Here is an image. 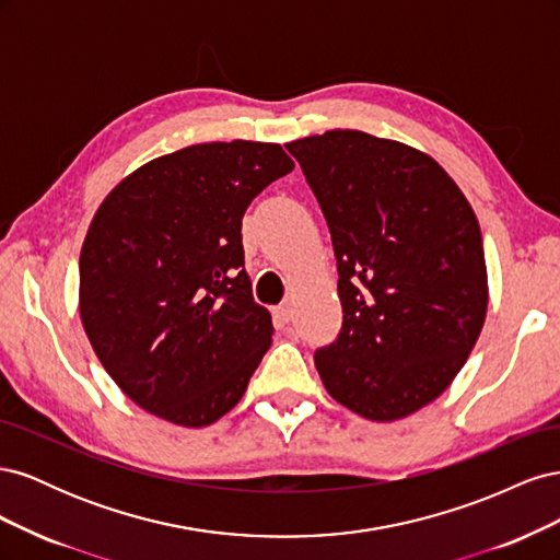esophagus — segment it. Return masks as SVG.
Here are the masks:
<instances>
[{
  "label": "esophagus",
  "mask_w": 560,
  "mask_h": 560,
  "mask_svg": "<svg viewBox=\"0 0 560 560\" xmlns=\"http://www.w3.org/2000/svg\"><path fill=\"white\" fill-rule=\"evenodd\" d=\"M276 317L282 322V325H287V322L294 317V311H292L290 303H282V306H278L276 308Z\"/></svg>",
  "instance_id": "esophagus-1"
}]
</instances>
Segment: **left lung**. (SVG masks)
<instances>
[{
    "label": "left lung",
    "instance_id": "left-lung-1",
    "mask_svg": "<svg viewBox=\"0 0 560 560\" xmlns=\"http://www.w3.org/2000/svg\"><path fill=\"white\" fill-rule=\"evenodd\" d=\"M325 212L343 327L315 352L327 393L366 420L420 411L453 383L483 329L479 219L425 151L362 130L284 144Z\"/></svg>",
    "mask_w": 560,
    "mask_h": 560
}]
</instances>
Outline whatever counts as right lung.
Listing matches in <instances>:
<instances>
[{
	"label": "right lung",
	"mask_w": 560,
	"mask_h": 560,
	"mask_svg": "<svg viewBox=\"0 0 560 560\" xmlns=\"http://www.w3.org/2000/svg\"><path fill=\"white\" fill-rule=\"evenodd\" d=\"M294 171L273 142H206L140 165L100 202L79 257V313L114 383L179 428L245 395L273 338L245 270L243 214Z\"/></svg>",
	"instance_id": "add662e5"
}]
</instances>
